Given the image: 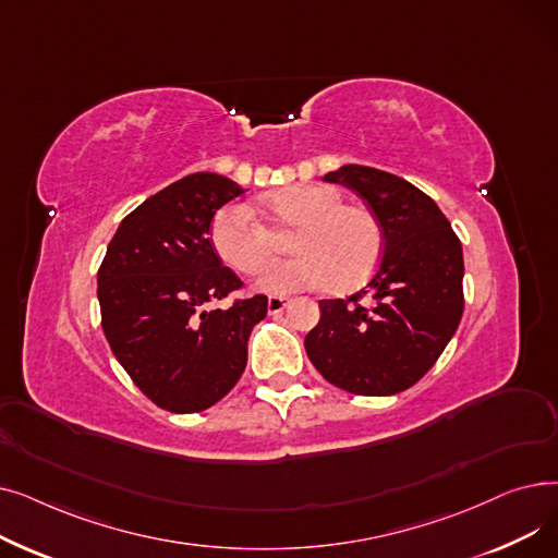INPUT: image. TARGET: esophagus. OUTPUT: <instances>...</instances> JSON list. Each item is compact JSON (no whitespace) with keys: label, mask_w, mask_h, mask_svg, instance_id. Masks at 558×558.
<instances>
[{"label":"esophagus","mask_w":558,"mask_h":558,"mask_svg":"<svg viewBox=\"0 0 558 558\" xmlns=\"http://www.w3.org/2000/svg\"><path fill=\"white\" fill-rule=\"evenodd\" d=\"M287 303H289V299H284V296H271L269 299V314L282 312L287 307Z\"/></svg>","instance_id":"34e87169"}]
</instances>
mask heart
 Masks as SVG:
<instances>
[{"label": "heart", "instance_id": "b5f03b06", "mask_svg": "<svg viewBox=\"0 0 558 558\" xmlns=\"http://www.w3.org/2000/svg\"><path fill=\"white\" fill-rule=\"evenodd\" d=\"M259 213L276 230L291 232V259L269 264L280 253L276 234L246 208L217 213L210 240L219 257L234 271L255 276L269 294L326 287L350 291L360 287L377 267L385 248V230L366 205L345 203L330 185H289L264 194Z\"/></svg>", "mask_w": 558, "mask_h": 558}]
</instances>
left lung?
I'll list each match as a JSON object with an SVG mask.
<instances>
[{
  "label": "left lung",
  "mask_w": 558,
  "mask_h": 558,
  "mask_svg": "<svg viewBox=\"0 0 558 558\" xmlns=\"http://www.w3.org/2000/svg\"><path fill=\"white\" fill-rule=\"evenodd\" d=\"M353 190L385 230L371 282L350 299L318 301L305 337L310 362L355 396H393L441 357L463 314V253L446 215L400 175L362 165L326 173Z\"/></svg>",
  "instance_id": "obj_1"
}]
</instances>
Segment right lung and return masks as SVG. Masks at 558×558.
Instances as JSON below:
<instances>
[{
	"label": "right lung",
	"mask_w": 558,
	"mask_h": 558,
	"mask_svg": "<svg viewBox=\"0 0 558 558\" xmlns=\"http://www.w3.org/2000/svg\"><path fill=\"white\" fill-rule=\"evenodd\" d=\"M244 190L198 171L124 217L97 276L101 328L135 387L171 414L219 402L246 368V345L267 296L223 301L244 282L210 240L221 205Z\"/></svg>",
	"instance_id": "right-lung-1"
}]
</instances>
